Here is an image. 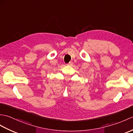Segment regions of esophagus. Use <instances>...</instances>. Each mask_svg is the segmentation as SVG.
I'll return each instance as SVG.
<instances>
[{"mask_svg": "<svg viewBox=\"0 0 133 133\" xmlns=\"http://www.w3.org/2000/svg\"><path fill=\"white\" fill-rule=\"evenodd\" d=\"M72 64H73V63L71 62H70L69 63L67 64V65H68V66H72Z\"/></svg>", "mask_w": 133, "mask_h": 133, "instance_id": "1", "label": "esophagus"}]
</instances>
